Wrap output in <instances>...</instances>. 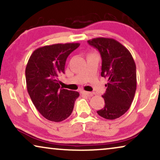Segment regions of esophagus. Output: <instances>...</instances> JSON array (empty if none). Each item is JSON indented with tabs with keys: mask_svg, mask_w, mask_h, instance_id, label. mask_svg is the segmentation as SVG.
Here are the masks:
<instances>
[{
	"mask_svg": "<svg viewBox=\"0 0 160 160\" xmlns=\"http://www.w3.org/2000/svg\"><path fill=\"white\" fill-rule=\"evenodd\" d=\"M81 93L82 94V95H87V96H90L92 95L90 92H87V91H84V90H82L81 92Z\"/></svg>",
	"mask_w": 160,
	"mask_h": 160,
	"instance_id": "1",
	"label": "esophagus"
}]
</instances>
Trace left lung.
Segmentation results:
<instances>
[{"instance_id":"left-lung-1","label":"left lung","mask_w":160,"mask_h":160,"mask_svg":"<svg viewBox=\"0 0 160 160\" xmlns=\"http://www.w3.org/2000/svg\"><path fill=\"white\" fill-rule=\"evenodd\" d=\"M87 42L99 51L101 76L108 79L102 96L105 106L97 113L106 119H117L128 111L134 98L137 85L135 61L129 50L113 38H96Z\"/></svg>"}]
</instances>
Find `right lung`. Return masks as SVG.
<instances>
[{"mask_svg": "<svg viewBox=\"0 0 160 160\" xmlns=\"http://www.w3.org/2000/svg\"><path fill=\"white\" fill-rule=\"evenodd\" d=\"M78 43H57L35 50L25 69L26 84L32 103L43 117L59 122L73 111L79 93L60 87L59 77L65 73L67 58Z\"/></svg>", "mask_w": 160, "mask_h": 160, "instance_id": "obj_1", "label": "right lung"}]
</instances>
